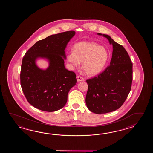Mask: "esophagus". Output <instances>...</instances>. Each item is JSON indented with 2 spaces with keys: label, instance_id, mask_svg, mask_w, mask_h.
I'll use <instances>...</instances> for the list:
<instances>
[{
  "label": "esophagus",
  "instance_id": "esophagus-1",
  "mask_svg": "<svg viewBox=\"0 0 153 153\" xmlns=\"http://www.w3.org/2000/svg\"><path fill=\"white\" fill-rule=\"evenodd\" d=\"M76 79H77V81H78V82H79V81H84V79L82 78V77L80 76H77Z\"/></svg>",
  "mask_w": 153,
  "mask_h": 153
}]
</instances>
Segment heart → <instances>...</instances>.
<instances>
[{
  "mask_svg": "<svg viewBox=\"0 0 153 153\" xmlns=\"http://www.w3.org/2000/svg\"><path fill=\"white\" fill-rule=\"evenodd\" d=\"M109 59V52L104 46L92 42H81L74 46V51L68 53L67 61L72 67L82 68L86 74L94 76L104 69Z\"/></svg>",
  "mask_w": 153,
  "mask_h": 153,
  "instance_id": "b5f03b06",
  "label": "heart"
}]
</instances>
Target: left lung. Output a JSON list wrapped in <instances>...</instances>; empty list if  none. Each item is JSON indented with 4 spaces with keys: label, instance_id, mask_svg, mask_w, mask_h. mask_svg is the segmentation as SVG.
Here are the masks:
<instances>
[{
    "label": "left lung",
    "instance_id": "left-lung-1",
    "mask_svg": "<svg viewBox=\"0 0 153 153\" xmlns=\"http://www.w3.org/2000/svg\"><path fill=\"white\" fill-rule=\"evenodd\" d=\"M113 46L110 65L100 74L86 80L88 90L86 104L96 114L116 111L124 103L130 93L132 81V63L124 47L107 34L97 33Z\"/></svg>",
    "mask_w": 153,
    "mask_h": 153
}]
</instances>
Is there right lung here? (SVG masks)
<instances>
[{
    "label": "right lung",
    "instance_id": "1",
    "mask_svg": "<svg viewBox=\"0 0 153 153\" xmlns=\"http://www.w3.org/2000/svg\"><path fill=\"white\" fill-rule=\"evenodd\" d=\"M75 31L49 36L36 42L23 57L20 74L21 85L29 103L41 111H55L65 105L69 91L76 82L73 72L65 68V49ZM45 59L49 65L45 69L36 64Z\"/></svg>",
    "mask_w": 153,
    "mask_h": 153
}]
</instances>
